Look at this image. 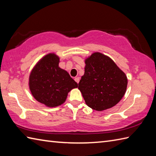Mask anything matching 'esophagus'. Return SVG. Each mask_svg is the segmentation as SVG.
Masks as SVG:
<instances>
[{
  "label": "esophagus",
  "instance_id": "esophagus-1",
  "mask_svg": "<svg viewBox=\"0 0 156 156\" xmlns=\"http://www.w3.org/2000/svg\"><path fill=\"white\" fill-rule=\"evenodd\" d=\"M74 80H75V81H76V82H77V83H78L79 81H80V78H79V77H76V78H74Z\"/></svg>",
  "mask_w": 156,
  "mask_h": 156
}]
</instances>
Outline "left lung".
<instances>
[{"label":"left lung","instance_id":"left-lung-1","mask_svg":"<svg viewBox=\"0 0 156 156\" xmlns=\"http://www.w3.org/2000/svg\"><path fill=\"white\" fill-rule=\"evenodd\" d=\"M84 74L78 89L89 107L101 111L117 105L127 86L125 73L112 59L101 53H94L86 59Z\"/></svg>","mask_w":156,"mask_h":156}]
</instances>
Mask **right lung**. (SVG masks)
Returning <instances> with one entry per match:
<instances>
[{
	"label": "right lung",
	"mask_w": 156,
	"mask_h": 156,
	"mask_svg": "<svg viewBox=\"0 0 156 156\" xmlns=\"http://www.w3.org/2000/svg\"><path fill=\"white\" fill-rule=\"evenodd\" d=\"M59 59L54 54L44 56L33 69L29 88L38 102L55 107L65 102L68 93L78 84L68 73L59 67Z\"/></svg>",
	"instance_id": "add662e5"
}]
</instances>
